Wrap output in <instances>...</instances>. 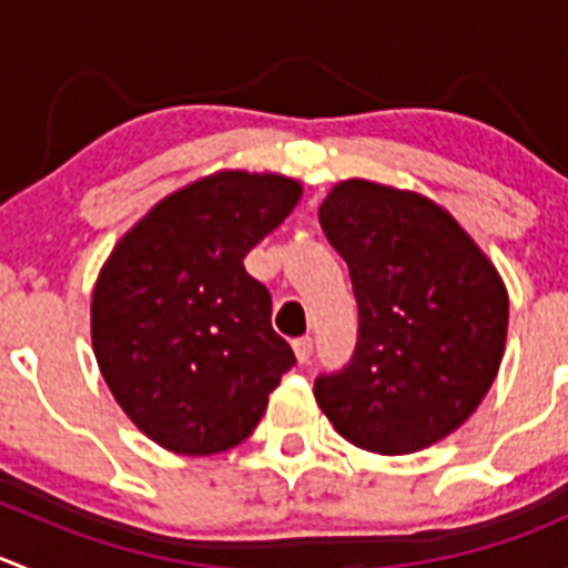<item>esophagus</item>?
Here are the masks:
<instances>
[{
  "label": "esophagus",
  "mask_w": 568,
  "mask_h": 568,
  "mask_svg": "<svg viewBox=\"0 0 568 568\" xmlns=\"http://www.w3.org/2000/svg\"><path fill=\"white\" fill-rule=\"evenodd\" d=\"M294 352H296V361L307 363V357L313 355V338H311V335H302V338H294Z\"/></svg>",
  "instance_id": "1"
}]
</instances>
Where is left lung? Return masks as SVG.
<instances>
[{
	"mask_svg": "<svg viewBox=\"0 0 568 568\" xmlns=\"http://www.w3.org/2000/svg\"><path fill=\"white\" fill-rule=\"evenodd\" d=\"M318 222L357 300L355 352L316 377L318 407L368 453L442 442L477 410L503 361L497 268L436 202L368 180L335 185Z\"/></svg>",
	"mask_w": 568,
	"mask_h": 568,
	"instance_id": "left-lung-1",
	"label": "left lung"
}]
</instances>
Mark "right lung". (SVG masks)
Returning a JSON list of instances; mask_svg holds the SVG:
<instances>
[{"label":"right lung","instance_id":"right-lung-1","mask_svg":"<svg viewBox=\"0 0 568 568\" xmlns=\"http://www.w3.org/2000/svg\"><path fill=\"white\" fill-rule=\"evenodd\" d=\"M300 196L280 174H213L146 213L104 263L91 305L97 363L121 410L161 447H239L296 366L244 257Z\"/></svg>","mask_w":568,"mask_h":568}]
</instances>
